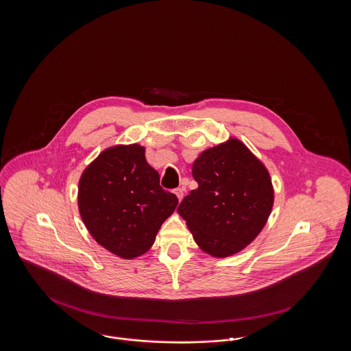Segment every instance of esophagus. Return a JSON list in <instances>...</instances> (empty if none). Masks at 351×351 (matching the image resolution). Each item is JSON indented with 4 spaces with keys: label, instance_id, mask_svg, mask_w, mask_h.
Wrapping results in <instances>:
<instances>
[{
    "label": "esophagus",
    "instance_id": "esophagus-1",
    "mask_svg": "<svg viewBox=\"0 0 351 351\" xmlns=\"http://www.w3.org/2000/svg\"><path fill=\"white\" fill-rule=\"evenodd\" d=\"M173 192H175V195L178 196V199H179V200H182V199H183L184 188H176Z\"/></svg>",
    "mask_w": 351,
    "mask_h": 351
}]
</instances>
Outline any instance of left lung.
I'll return each mask as SVG.
<instances>
[{
	"instance_id": "left-lung-1",
	"label": "left lung",
	"mask_w": 351,
	"mask_h": 351,
	"mask_svg": "<svg viewBox=\"0 0 351 351\" xmlns=\"http://www.w3.org/2000/svg\"><path fill=\"white\" fill-rule=\"evenodd\" d=\"M199 186L178 210L193 239L213 256L242 250L263 229L274 204L266 167L238 139L208 149L195 160Z\"/></svg>"
}]
</instances>
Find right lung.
I'll list each match as a JSON object with an SVG mask.
<instances>
[{
  "label": "right lung",
  "instance_id": "obj_1",
  "mask_svg": "<svg viewBox=\"0 0 351 351\" xmlns=\"http://www.w3.org/2000/svg\"><path fill=\"white\" fill-rule=\"evenodd\" d=\"M159 182L139 145L108 149L88 166L79 183V209L101 246L125 259L150 249L179 202Z\"/></svg>",
  "mask_w": 351,
  "mask_h": 351
}]
</instances>
